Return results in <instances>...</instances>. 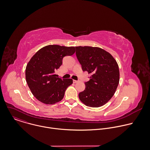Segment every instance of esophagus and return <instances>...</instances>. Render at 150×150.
I'll list each match as a JSON object with an SVG mask.
<instances>
[{"label":"esophagus","instance_id":"obj_1","mask_svg":"<svg viewBox=\"0 0 150 150\" xmlns=\"http://www.w3.org/2000/svg\"><path fill=\"white\" fill-rule=\"evenodd\" d=\"M79 82V81H76V80H73V82L74 83H77V82Z\"/></svg>","mask_w":150,"mask_h":150}]
</instances>
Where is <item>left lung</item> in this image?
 <instances>
[{
	"instance_id": "obj_1",
	"label": "left lung",
	"mask_w": 150,
	"mask_h": 150,
	"mask_svg": "<svg viewBox=\"0 0 150 150\" xmlns=\"http://www.w3.org/2000/svg\"><path fill=\"white\" fill-rule=\"evenodd\" d=\"M75 48L76 57L83 71L91 74L90 80L85 83V89L79 93V98L87 106H102L113 97L118 86V64L110 53L100 48Z\"/></svg>"
}]
</instances>
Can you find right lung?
<instances>
[{"instance_id":"add662e5","label":"right lung","mask_w":150,"mask_h":150,"mask_svg":"<svg viewBox=\"0 0 150 150\" xmlns=\"http://www.w3.org/2000/svg\"><path fill=\"white\" fill-rule=\"evenodd\" d=\"M75 52V47L49 45L39 50L30 59L25 68L27 83L35 98L47 105L61 101L72 79L56 77L54 72L62 64L65 56Z\"/></svg>"}]
</instances>
